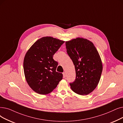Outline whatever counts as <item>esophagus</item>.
Returning a JSON list of instances; mask_svg holds the SVG:
<instances>
[{
  "mask_svg": "<svg viewBox=\"0 0 123 123\" xmlns=\"http://www.w3.org/2000/svg\"><path fill=\"white\" fill-rule=\"evenodd\" d=\"M63 78H65L66 77V73L65 72H63Z\"/></svg>",
  "mask_w": 123,
  "mask_h": 123,
  "instance_id": "34e87169",
  "label": "esophagus"
}]
</instances>
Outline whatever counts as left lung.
<instances>
[{"label":"left lung","mask_w":123,"mask_h":123,"mask_svg":"<svg viewBox=\"0 0 123 123\" xmlns=\"http://www.w3.org/2000/svg\"><path fill=\"white\" fill-rule=\"evenodd\" d=\"M67 54L75 66L76 78L70 83L73 91L80 95L92 92L99 83L103 64L93 43L82 38L65 42Z\"/></svg>","instance_id":"obj_1"}]
</instances>
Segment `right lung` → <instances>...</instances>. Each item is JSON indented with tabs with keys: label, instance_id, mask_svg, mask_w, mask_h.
I'll return each instance as SVG.
<instances>
[{
	"label": "right lung",
	"instance_id": "right-lung-1",
	"mask_svg": "<svg viewBox=\"0 0 123 123\" xmlns=\"http://www.w3.org/2000/svg\"><path fill=\"white\" fill-rule=\"evenodd\" d=\"M64 42L52 37H44L26 52L24 60V74L26 82L35 92L48 94L62 79V73L56 71L58 62L53 58Z\"/></svg>",
	"mask_w": 123,
	"mask_h": 123
}]
</instances>
